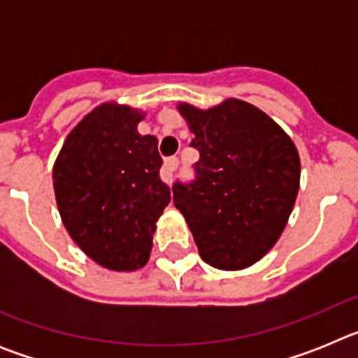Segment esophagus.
<instances>
[{"mask_svg":"<svg viewBox=\"0 0 358 358\" xmlns=\"http://www.w3.org/2000/svg\"><path fill=\"white\" fill-rule=\"evenodd\" d=\"M177 169H179V159H177V157H169V159L164 161V166L163 170H161L163 181H166L170 185V182L173 181V173H176Z\"/></svg>","mask_w":358,"mask_h":358,"instance_id":"esophagus-1","label":"esophagus"}]
</instances>
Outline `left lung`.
<instances>
[{
    "mask_svg": "<svg viewBox=\"0 0 358 358\" xmlns=\"http://www.w3.org/2000/svg\"><path fill=\"white\" fill-rule=\"evenodd\" d=\"M199 150L194 179L176 181L173 204L201 258L224 271L258 262L280 238L299 189L292 140L265 113L229 98L199 110L179 106Z\"/></svg>",
    "mask_w": 358,
    "mask_h": 358,
    "instance_id": "obj_1",
    "label": "left lung"
}]
</instances>
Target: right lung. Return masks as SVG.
Wrapping results in <instances>:
<instances>
[{
	"instance_id": "add662e5",
	"label": "right lung",
	"mask_w": 358,
	"mask_h": 358,
	"mask_svg": "<svg viewBox=\"0 0 358 358\" xmlns=\"http://www.w3.org/2000/svg\"><path fill=\"white\" fill-rule=\"evenodd\" d=\"M141 118L127 106L96 107L69 132L53 166L66 229L91 260L110 271L147 264L157 218L170 202L157 138L138 132Z\"/></svg>"
}]
</instances>
